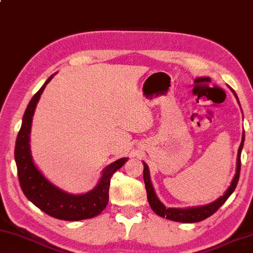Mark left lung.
I'll list each match as a JSON object with an SVG mask.
<instances>
[{"mask_svg": "<svg viewBox=\"0 0 253 253\" xmlns=\"http://www.w3.org/2000/svg\"><path fill=\"white\" fill-rule=\"evenodd\" d=\"M232 90V88H231ZM233 92L234 96H238L236 92ZM239 102V100H238ZM240 104V103H239ZM243 142H245V132L242 133V141L240 143V147L238 150V159H237V171L236 174H234V178L232 179V182L230 184L227 191L224 192L223 196H221L219 199H216L215 201L209 203L207 206L202 207H192V208H187V209H179V208H166V206L159 200L157 197L156 192H154L153 185L151 183V179H150V171L149 167L147 163L143 162V179L145 183V189H147V196H148V201L149 205L151 207V209L156 212L158 215L162 216V218H167L172 221H176V222H185V223H194L199 222V221H202L207 218H209L214 212L219 209V208L223 205V203L228 200V198L233 193L234 189H236L239 176H240V169H241V151L243 148Z\"/></svg>", "mask_w": 253, "mask_h": 253, "instance_id": "8db88e82", "label": "left lung"}]
</instances>
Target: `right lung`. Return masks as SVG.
I'll return each instance as SVG.
<instances>
[{
    "label": "right lung",
    "mask_w": 253,
    "mask_h": 253,
    "mask_svg": "<svg viewBox=\"0 0 253 253\" xmlns=\"http://www.w3.org/2000/svg\"><path fill=\"white\" fill-rule=\"evenodd\" d=\"M54 74L48 78L42 87L35 93L26 108L22 126L15 143V162L20 185L25 197L53 218L65 221H79L99 215L109 202L111 176L119 170L127 158H122L109 165L102 171V176L96 187L84 194H71L50 182L34 165L30 148L31 126L35 108L46 84Z\"/></svg>",
    "instance_id": "1"
}]
</instances>
